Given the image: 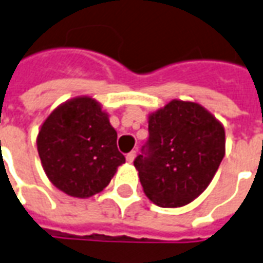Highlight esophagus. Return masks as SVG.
<instances>
[{
    "mask_svg": "<svg viewBox=\"0 0 263 263\" xmlns=\"http://www.w3.org/2000/svg\"><path fill=\"white\" fill-rule=\"evenodd\" d=\"M134 158H136V151H132V153H129L126 155V161L129 162V163H132V162L134 161Z\"/></svg>",
    "mask_w": 263,
    "mask_h": 263,
    "instance_id": "esophagus-1",
    "label": "esophagus"
}]
</instances>
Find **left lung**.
<instances>
[{
    "label": "left lung",
    "instance_id": "left-lung-1",
    "mask_svg": "<svg viewBox=\"0 0 263 263\" xmlns=\"http://www.w3.org/2000/svg\"><path fill=\"white\" fill-rule=\"evenodd\" d=\"M145 155L134 166L151 202L180 208L206 190L226 153L223 124L193 101L172 100L148 115Z\"/></svg>",
    "mask_w": 263,
    "mask_h": 263
}]
</instances>
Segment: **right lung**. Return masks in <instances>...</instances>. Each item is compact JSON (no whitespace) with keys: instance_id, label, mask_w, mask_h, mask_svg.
Here are the masks:
<instances>
[{"instance_id":"right-lung-1","label":"right lung","mask_w":263,"mask_h":263,"mask_svg":"<svg viewBox=\"0 0 263 263\" xmlns=\"http://www.w3.org/2000/svg\"><path fill=\"white\" fill-rule=\"evenodd\" d=\"M109 115L90 96L70 98L55 108L37 134L41 166L52 184L74 198L101 193L124 157Z\"/></svg>"}]
</instances>
